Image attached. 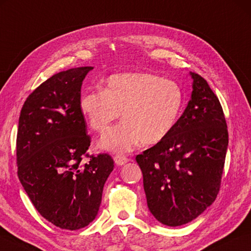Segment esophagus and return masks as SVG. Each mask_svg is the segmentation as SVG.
Returning <instances> with one entry per match:
<instances>
[{
	"mask_svg": "<svg viewBox=\"0 0 251 251\" xmlns=\"http://www.w3.org/2000/svg\"><path fill=\"white\" fill-rule=\"evenodd\" d=\"M114 161H115L117 166H123V165H125L126 162H128L129 159L125 157V156H121V154H117V156L114 157Z\"/></svg>",
	"mask_w": 251,
	"mask_h": 251,
	"instance_id": "1",
	"label": "esophagus"
}]
</instances>
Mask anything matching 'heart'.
Returning a JSON list of instances; mask_svg holds the SVG:
<instances>
[{"label":"heart","instance_id":"1","mask_svg":"<svg viewBox=\"0 0 251 251\" xmlns=\"http://www.w3.org/2000/svg\"><path fill=\"white\" fill-rule=\"evenodd\" d=\"M184 103L176 82L151 74H121L108 78L103 90L82 93L80 110L89 125L104 133L121 115L124 122L101 139L103 148L124 152L143 143L151 146L175 128Z\"/></svg>","mask_w":251,"mask_h":251}]
</instances>
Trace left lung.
Listing matches in <instances>:
<instances>
[{
	"mask_svg": "<svg viewBox=\"0 0 251 251\" xmlns=\"http://www.w3.org/2000/svg\"><path fill=\"white\" fill-rule=\"evenodd\" d=\"M193 91L167 138L137 154L149 211L167 226L186 224L220 192L228 130L220 100L191 72Z\"/></svg>",
	"mask_w": 251,
	"mask_h": 251,
	"instance_id": "8db88e82",
	"label": "left lung"
}]
</instances>
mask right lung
<instances>
[{
    "instance_id": "obj_1",
    "label": "right lung",
    "mask_w": 251,
    "mask_h": 251,
    "mask_svg": "<svg viewBox=\"0 0 251 251\" xmlns=\"http://www.w3.org/2000/svg\"><path fill=\"white\" fill-rule=\"evenodd\" d=\"M92 69L50 76L28 95L18 121V179L40 215L62 229L83 228L94 220L114 169L110 154L88 153L91 137L80 98L82 81Z\"/></svg>"
}]
</instances>
